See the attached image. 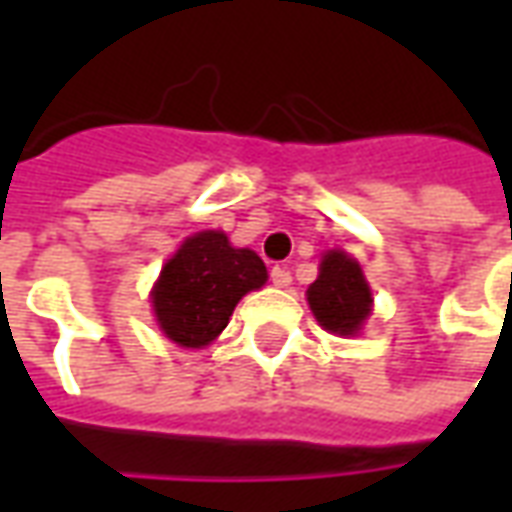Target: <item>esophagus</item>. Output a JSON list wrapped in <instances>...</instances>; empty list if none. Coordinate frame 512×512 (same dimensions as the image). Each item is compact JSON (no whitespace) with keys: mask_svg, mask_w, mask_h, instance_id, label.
Returning a JSON list of instances; mask_svg holds the SVG:
<instances>
[{"mask_svg":"<svg viewBox=\"0 0 512 512\" xmlns=\"http://www.w3.org/2000/svg\"><path fill=\"white\" fill-rule=\"evenodd\" d=\"M271 282H274L277 288H288L293 279H290L288 268H285V266H274V268H271Z\"/></svg>","mask_w":512,"mask_h":512,"instance_id":"esophagus-1","label":"esophagus"}]
</instances>
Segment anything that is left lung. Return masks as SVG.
<instances>
[{"instance_id": "1", "label": "left lung", "mask_w": 512, "mask_h": 512, "mask_svg": "<svg viewBox=\"0 0 512 512\" xmlns=\"http://www.w3.org/2000/svg\"><path fill=\"white\" fill-rule=\"evenodd\" d=\"M307 301L315 321L340 337L362 332L373 312V293L362 266L343 249H329L323 255L318 279L307 288Z\"/></svg>"}]
</instances>
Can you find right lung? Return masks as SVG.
I'll use <instances>...</instances> for the list:
<instances>
[{"label": "right lung", "instance_id": "obj_1", "mask_svg": "<svg viewBox=\"0 0 512 512\" xmlns=\"http://www.w3.org/2000/svg\"><path fill=\"white\" fill-rule=\"evenodd\" d=\"M266 279V263L252 249H235L222 230L189 235L150 290L158 326L172 343L202 348L222 334L235 304Z\"/></svg>", "mask_w": 512, "mask_h": 512}]
</instances>
